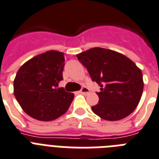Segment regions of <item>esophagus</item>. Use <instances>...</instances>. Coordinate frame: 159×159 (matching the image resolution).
I'll return each instance as SVG.
<instances>
[{
	"label": "esophagus",
	"instance_id": "esophagus-1",
	"mask_svg": "<svg viewBox=\"0 0 159 159\" xmlns=\"http://www.w3.org/2000/svg\"><path fill=\"white\" fill-rule=\"evenodd\" d=\"M90 90H89L87 87L86 86H83L82 89H81V91H80V93H82V94H88Z\"/></svg>",
	"mask_w": 159,
	"mask_h": 159
}]
</instances>
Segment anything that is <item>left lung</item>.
Wrapping results in <instances>:
<instances>
[{
    "label": "left lung",
    "mask_w": 159,
    "mask_h": 159,
    "mask_svg": "<svg viewBox=\"0 0 159 159\" xmlns=\"http://www.w3.org/2000/svg\"><path fill=\"white\" fill-rule=\"evenodd\" d=\"M91 80L99 84V103L94 113L107 121L130 115L137 107L144 89L142 72L133 61L113 50L95 47L77 55Z\"/></svg>",
    "instance_id": "obj_1"
}]
</instances>
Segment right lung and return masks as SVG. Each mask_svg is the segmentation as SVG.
<instances>
[{"label":"right lung","mask_w":159,"mask_h":159,"mask_svg":"<svg viewBox=\"0 0 159 159\" xmlns=\"http://www.w3.org/2000/svg\"><path fill=\"white\" fill-rule=\"evenodd\" d=\"M64 61V53L50 50L20 67L14 81V94L28 115L51 121L66 113L74 95L57 88L63 80Z\"/></svg>","instance_id":"obj_1"}]
</instances>
